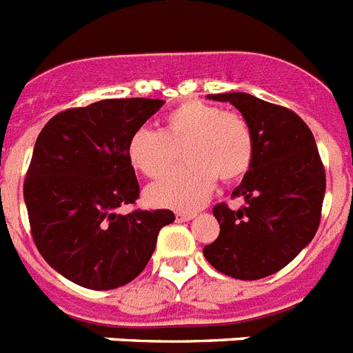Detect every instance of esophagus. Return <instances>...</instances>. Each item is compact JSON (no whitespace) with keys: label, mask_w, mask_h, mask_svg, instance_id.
<instances>
[{"label":"esophagus","mask_w":353,"mask_h":353,"mask_svg":"<svg viewBox=\"0 0 353 353\" xmlns=\"http://www.w3.org/2000/svg\"><path fill=\"white\" fill-rule=\"evenodd\" d=\"M194 216H196V212L176 211V220H179V222H189V220H193Z\"/></svg>","instance_id":"obj_1"}]
</instances>
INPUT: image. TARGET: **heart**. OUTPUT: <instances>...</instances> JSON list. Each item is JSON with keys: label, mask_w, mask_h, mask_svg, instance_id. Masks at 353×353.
<instances>
[{"label": "heart", "mask_w": 353, "mask_h": 353, "mask_svg": "<svg viewBox=\"0 0 353 353\" xmlns=\"http://www.w3.org/2000/svg\"><path fill=\"white\" fill-rule=\"evenodd\" d=\"M182 150L183 168L145 189L155 208L193 209L212 193L216 180L232 182L249 171L254 137L247 119L216 104L188 99L170 110L160 131L141 128L130 137V164L145 179H160Z\"/></svg>", "instance_id": "b5f03b06"}]
</instances>
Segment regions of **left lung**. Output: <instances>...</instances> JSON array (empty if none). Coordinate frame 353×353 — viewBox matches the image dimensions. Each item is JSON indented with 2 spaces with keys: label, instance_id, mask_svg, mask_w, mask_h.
<instances>
[{
  "label": "left lung",
  "instance_id": "1",
  "mask_svg": "<svg viewBox=\"0 0 353 353\" xmlns=\"http://www.w3.org/2000/svg\"><path fill=\"white\" fill-rule=\"evenodd\" d=\"M231 103L247 119L254 157L232 198L245 203L232 211L225 202L212 214L220 234L203 247L205 260L222 274L260 279L288 265L316 234L327 176L310 128L298 113L249 93L208 95Z\"/></svg>",
  "mask_w": 353,
  "mask_h": 353
}]
</instances>
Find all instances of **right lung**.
I'll return each instance as SVG.
<instances>
[{"label":"right lung","instance_id":"right-lung-1","mask_svg":"<svg viewBox=\"0 0 353 353\" xmlns=\"http://www.w3.org/2000/svg\"><path fill=\"white\" fill-rule=\"evenodd\" d=\"M160 99H104L70 108L37 137L23 183L32 240L66 279L112 290L141 274L159 231L174 222L170 209L121 214L141 188L128 142L155 115Z\"/></svg>","mask_w":353,"mask_h":353}]
</instances>
